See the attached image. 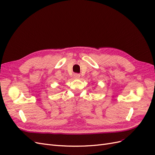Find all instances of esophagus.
I'll use <instances>...</instances> for the list:
<instances>
[{"label": "esophagus", "mask_w": 155, "mask_h": 155, "mask_svg": "<svg viewBox=\"0 0 155 155\" xmlns=\"http://www.w3.org/2000/svg\"><path fill=\"white\" fill-rule=\"evenodd\" d=\"M74 76L75 78L78 79V78H80V74H75L74 75Z\"/></svg>", "instance_id": "1"}]
</instances>
